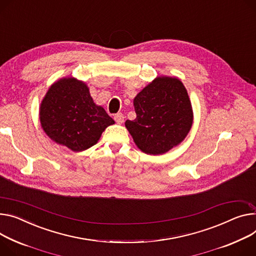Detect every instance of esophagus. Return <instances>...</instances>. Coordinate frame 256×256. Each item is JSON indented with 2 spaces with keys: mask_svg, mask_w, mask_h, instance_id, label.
I'll return each mask as SVG.
<instances>
[{
  "mask_svg": "<svg viewBox=\"0 0 256 256\" xmlns=\"http://www.w3.org/2000/svg\"><path fill=\"white\" fill-rule=\"evenodd\" d=\"M114 120L118 123V124H122L124 122V114L122 112H118L114 116Z\"/></svg>",
  "mask_w": 256,
  "mask_h": 256,
  "instance_id": "1",
  "label": "esophagus"
}]
</instances>
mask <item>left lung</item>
<instances>
[{
  "label": "left lung",
  "instance_id": "1",
  "mask_svg": "<svg viewBox=\"0 0 256 256\" xmlns=\"http://www.w3.org/2000/svg\"><path fill=\"white\" fill-rule=\"evenodd\" d=\"M136 118L126 128L134 142L150 154H162L180 144L192 124V110L184 84L159 76L134 98Z\"/></svg>",
  "mask_w": 256,
  "mask_h": 256
}]
</instances>
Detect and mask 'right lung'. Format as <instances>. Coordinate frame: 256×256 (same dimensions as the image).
Instances as JSON below:
<instances>
[{
	"mask_svg": "<svg viewBox=\"0 0 256 256\" xmlns=\"http://www.w3.org/2000/svg\"><path fill=\"white\" fill-rule=\"evenodd\" d=\"M40 121L52 140L74 152L94 146L104 129L114 124L104 108L93 102L88 87L74 78L50 87L41 104Z\"/></svg>",
	"mask_w": 256,
	"mask_h": 256,
	"instance_id": "add662e5",
	"label": "right lung"
}]
</instances>
